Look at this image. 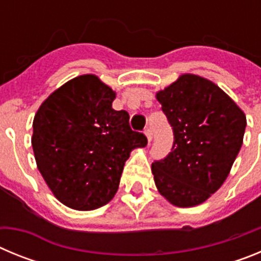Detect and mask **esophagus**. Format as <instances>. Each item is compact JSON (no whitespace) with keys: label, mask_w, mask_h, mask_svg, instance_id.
Returning a JSON list of instances; mask_svg holds the SVG:
<instances>
[{"label":"esophagus","mask_w":261,"mask_h":261,"mask_svg":"<svg viewBox=\"0 0 261 261\" xmlns=\"http://www.w3.org/2000/svg\"><path fill=\"white\" fill-rule=\"evenodd\" d=\"M145 136H146L147 141L150 142V141H151V138H153V130H151L150 126H147V128L145 129Z\"/></svg>","instance_id":"34e87169"}]
</instances>
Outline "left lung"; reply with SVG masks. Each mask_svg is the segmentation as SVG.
<instances>
[{"instance_id": "obj_1", "label": "left lung", "mask_w": 261, "mask_h": 261, "mask_svg": "<svg viewBox=\"0 0 261 261\" xmlns=\"http://www.w3.org/2000/svg\"><path fill=\"white\" fill-rule=\"evenodd\" d=\"M174 129L171 153L151 165L156 190L179 208L220 190L243 144L246 115L211 80L184 73L155 93Z\"/></svg>"}]
</instances>
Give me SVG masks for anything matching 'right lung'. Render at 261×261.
I'll use <instances>...</instances> for the list:
<instances>
[{
  "instance_id": "1",
  "label": "right lung",
  "mask_w": 261,
  "mask_h": 261,
  "mask_svg": "<svg viewBox=\"0 0 261 261\" xmlns=\"http://www.w3.org/2000/svg\"><path fill=\"white\" fill-rule=\"evenodd\" d=\"M116 93L98 75H78L41 103L32 123V150L48 188L75 211H94L114 199L130 153L147 140L115 111Z\"/></svg>"
}]
</instances>
